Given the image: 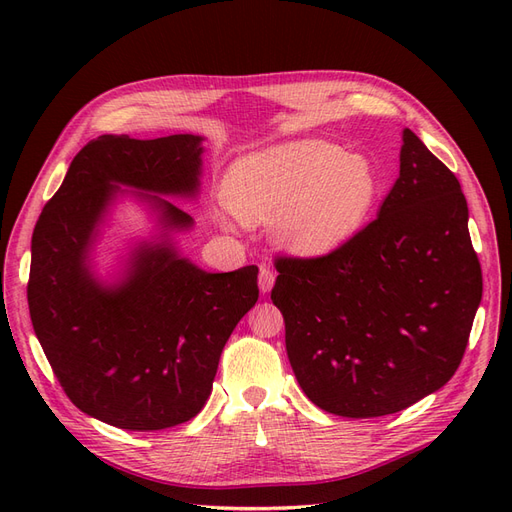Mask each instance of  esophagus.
Segmentation results:
<instances>
[{
  "label": "esophagus",
  "instance_id": "1",
  "mask_svg": "<svg viewBox=\"0 0 512 512\" xmlns=\"http://www.w3.org/2000/svg\"><path fill=\"white\" fill-rule=\"evenodd\" d=\"M275 284V271L267 265H260V275H258V286H260V292L267 294Z\"/></svg>",
  "mask_w": 512,
  "mask_h": 512
}]
</instances>
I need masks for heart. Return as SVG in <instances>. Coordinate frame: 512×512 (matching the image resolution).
<instances>
[{
  "mask_svg": "<svg viewBox=\"0 0 512 512\" xmlns=\"http://www.w3.org/2000/svg\"><path fill=\"white\" fill-rule=\"evenodd\" d=\"M222 218H273L277 241L324 254L359 230L378 198L376 170L363 156L305 138L258 149L230 166Z\"/></svg>",
  "mask_w": 512,
  "mask_h": 512,
  "instance_id": "1",
  "label": "heart"
}]
</instances>
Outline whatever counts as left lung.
Returning a JSON list of instances; mask_svg holds the SVG:
<instances>
[{
    "label": "left lung",
    "instance_id": "left-lung-1",
    "mask_svg": "<svg viewBox=\"0 0 512 512\" xmlns=\"http://www.w3.org/2000/svg\"><path fill=\"white\" fill-rule=\"evenodd\" d=\"M376 220L324 256H277L271 301L303 393L337 416L406 410L466 352L483 273L457 177L412 130Z\"/></svg>",
    "mask_w": 512,
    "mask_h": 512
}]
</instances>
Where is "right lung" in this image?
Listing matches in <instances>:
<instances>
[{"instance_id":"1","label":"right lung","mask_w":512,"mask_h":512,"mask_svg":"<svg viewBox=\"0 0 512 512\" xmlns=\"http://www.w3.org/2000/svg\"><path fill=\"white\" fill-rule=\"evenodd\" d=\"M200 141L94 138L34 228L27 303L38 342L72 404L119 429L175 427L203 410L232 329L258 301L256 265L205 273L166 241L138 247L128 277L113 288L85 265L113 185L194 194ZM153 200L166 228L192 224L173 203Z\"/></svg>"}]
</instances>
